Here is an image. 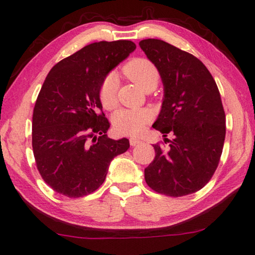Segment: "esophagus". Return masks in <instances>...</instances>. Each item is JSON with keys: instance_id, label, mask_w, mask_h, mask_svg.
<instances>
[{"instance_id": "esophagus-1", "label": "esophagus", "mask_w": 255, "mask_h": 255, "mask_svg": "<svg viewBox=\"0 0 255 255\" xmlns=\"http://www.w3.org/2000/svg\"><path fill=\"white\" fill-rule=\"evenodd\" d=\"M129 143H130L131 146H136V145L141 144V140L137 139V138H130V139H129Z\"/></svg>"}]
</instances>
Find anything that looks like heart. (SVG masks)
<instances>
[{
  "label": "heart",
  "mask_w": 255,
  "mask_h": 255,
  "mask_svg": "<svg viewBox=\"0 0 255 255\" xmlns=\"http://www.w3.org/2000/svg\"><path fill=\"white\" fill-rule=\"evenodd\" d=\"M123 72L128 79L150 91L157 85L159 72L156 65L148 58H132L123 66ZM99 99L108 110L114 109L118 103V77L115 74L106 75L99 88ZM152 122V112L148 109H119L112 117V125L116 132L122 135L136 136L143 132L145 127Z\"/></svg>",
  "instance_id": "heart-1"
}]
</instances>
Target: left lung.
Listing matches in <instances>:
<instances>
[{"label":"left lung","instance_id":"1","mask_svg":"<svg viewBox=\"0 0 255 255\" xmlns=\"http://www.w3.org/2000/svg\"><path fill=\"white\" fill-rule=\"evenodd\" d=\"M156 65L164 84V101L153 127L170 143L153 145L155 157L145 181L155 192L183 197L199 191L213 178L222 156L226 118L217 84L196 56L159 39L139 42Z\"/></svg>","mask_w":255,"mask_h":255}]
</instances>
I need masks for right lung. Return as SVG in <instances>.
Returning <instances> with one entry per match:
<instances>
[{
  "label": "right lung",
  "instance_id": "right-lung-1",
  "mask_svg": "<svg viewBox=\"0 0 255 255\" xmlns=\"http://www.w3.org/2000/svg\"><path fill=\"white\" fill-rule=\"evenodd\" d=\"M136 45L93 42L51 68L32 115V149L42 180L59 195L80 198L105 182L112 158L129 148L114 140L99 99L101 81Z\"/></svg>",
  "mask_w": 255,
  "mask_h": 255
}]
</instances>
